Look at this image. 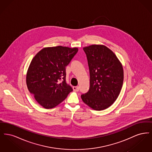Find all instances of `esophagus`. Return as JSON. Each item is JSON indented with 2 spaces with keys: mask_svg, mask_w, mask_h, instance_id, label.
<instances>
[{
  "mask_svg": "<svg viewBox=\"0 0 152 152\" xmlns=\"http://www.w3.org/2000/svg\"><path fill=\"white\" fill-rule=\"evenodd\" d=\"M73 91H75L76 92H78L79 91V87H78V86L73 87Z\"/></svg>",
  "mask_w": 152,
  "mask_h": 152,
  "instance_id": "obj_1",
  "label": "esophagus"
}]
</instances>
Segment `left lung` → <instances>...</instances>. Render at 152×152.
<instances>
[{
  "label": "left lung",
  "instance_id": "1",
  "mask_svg": "<svg viewBox=\"0 0 152 152\" xmlns=\"http://www.w3.org/2000/svg\"><path fill=\"white\" fill-rule=\"evenodd\" d=\"M90 74V87L81 95L83 101L96 110L108 108L116 101L123 87V65L107 47L92 44L83 48Z\"/></svg>",
  "mask_w": 152,
  "mask_h": 152
}]
</instances>
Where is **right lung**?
I'll return each instance as SVG.
<instances>
[{
    "mask_svg": "<svg viewBox=\"0 0 152 152\" xmlns=\"http://www.w3.org/2000/svg\"><path fill=\"white\" fill-rule=\"evenodd\" d=\"M77 48L45 47L32 58L26 75L28 89L44 108L64 101L72 88L65 81V67L77 53Z\"/></svg>",
    "mask_w": 152,
    "mask_h": 152,
    "instance_id": "1",
    "label": "right lung"
}]
</instances>
